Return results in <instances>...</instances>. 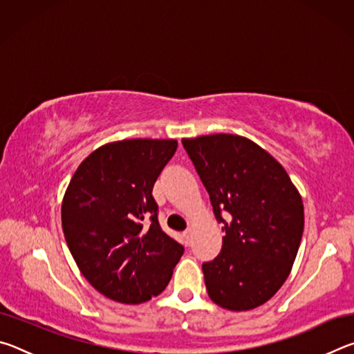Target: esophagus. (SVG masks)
Listing matches in <instances>:
<instances>
[{"label": "esophagus", "mask_w": 354, "mask_h": 354, "mask_svg": "<svg viewBox=\"0 0 354 354\" xmlns=\"http://www.w3.org/2000/svg\"><path fill=\"white\" fill-rule=\"evenodd\" d=\"M183 237H184V243H185V245H190V243H192V231H190V230L184 231Z\"/></svg>", "instance_id": "1"}]
</instances>
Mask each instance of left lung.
<instances>
[{"instance_id": "left-lung-1", "label": "left lung", "mask_w": 354, "mask_h": 354, "mask_svg": "<svg viewBox=\"0 0 354 354\" xmlns=\"http://www.w3.org/2000/svg\"><path fill=\"white\" fill-rule=\"evenodd\" d=\"M183 145L223 223L220 254L203 263L207 295L227 310L267 303L289 277L304 227L298 189L272 154L247 137L211 134Z\"/></svg>"}]
</instances>
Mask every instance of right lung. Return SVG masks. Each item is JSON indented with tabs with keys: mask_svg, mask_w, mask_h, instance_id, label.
I'll return each mask as SVG.
<instances>
[{
	"mask_svg": "<svg viewBox=\"0 0 354 354\" xmlns=\"http://www.w3.org/2000/svg\"><path fill=\"white\" fill-rule=\"evenodd\" d=\"M175 139H127L87 156L62 200V230L77 268L104 297L140 304L170 283L184 247L159 226L151 192Z\"/></svg>",
	"mask_w": 354,
	"mask_h": 354,
	"instance_id": "obj_1",
	"label": "right lung"
}]
</instances>
